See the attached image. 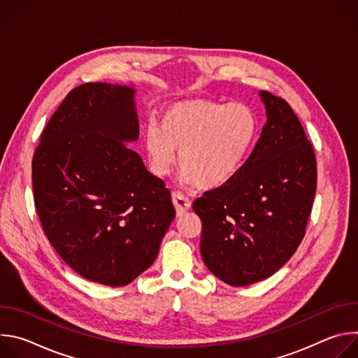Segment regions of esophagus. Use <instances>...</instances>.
I'll return each instance as SVG.
<instances>
[{
    "mask_svg": "<svg viewBox=\"0 0 358 358\" xmlns=\"http://www.w3.org/2000/svg\"><path fill=\"white\" fill-rule=\"evenodd\" d=\"M171 199H173V203H174V207H176L177 215H182L191 207L189 199L185 195H182L181 192H178V191H174L171 194Z\"/></svg>",
    "mask_w": 358,
    "mask_h": 358,
    "instance_id": "esophagus-1",
    "label": "esophagus"
}]
</instances>
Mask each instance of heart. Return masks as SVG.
Listing matches in <instances>:
<instances>
[{"label": "heart", "instance_id": "1", "mask_svg": "<svg viewBox=\"0 0 358 358\" xmlns=\"http://www.w3.org/2000/svg\"><path fill=\"white\" fill-rule=\"evenodd\" d=\"M258 129L257 113L239 101H177L164 109L160 126L150 123L145 129L148 169L156 177H167L178 150L182 182L202 189L218 188L243 167L257 141Z\"/></svg>", "mask_w": 358, "mask_h": 358}]
</instances>
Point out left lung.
I'll return each mask as SVG.
<instances>
[{
	"label": "left lung",
	"instance_id": "8db88e82",
	"mask_svg": "<svg viewBox=\"0 0 358 358\" xmlns=\"http://www.w3.org/2000/svg\"><path fill=\"white\" fill-rule=\"evenodd\" d=\"M268 120L239 173L192 203L201 218V255L231 286L272 276L306 234L316 187L312 143L287 101L261 92Z\"/></svg>",
	"mask_w": 358,
	"mask_h": 358
}]
</instances>
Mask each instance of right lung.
Returning a JSON list of instances; mask_svg holds the SVG:
<instances>
[{"mask_svg": "<svg viewBox=\"0 0 358 358\" xmlns=\"http://www.w3.org/2000/svg\"><path fill=\"white\" fill-rule=\"evenodd\" d=\"M134 89H72L32 159L35 208L59 257L87 280L124 286L151 266L176 217L169 188L123 141L138 137Z\"/></svg>", "mask_w": 358, "mask_h": 358, "instance_id": "1", "label": "right lung"}]
</instances>
